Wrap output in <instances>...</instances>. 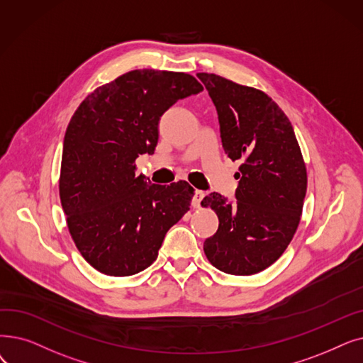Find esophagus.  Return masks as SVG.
<instances>
[{"instance_id": "obj_1", "label": "esophagus", "mask_w": 363, "mask_h": 363, "mask_svg": "<svg viewBox=\"0 0 363 363\" xmlns=\"http://www.w3.org/2000/svg\"><path fill=\"white\" fill-rule=\"evenodd\" d=\"M203 197H204V193L200 190H196V193L193 196V208H196V209L200 208V203H201Z\"/></svg>"}]
</instances>
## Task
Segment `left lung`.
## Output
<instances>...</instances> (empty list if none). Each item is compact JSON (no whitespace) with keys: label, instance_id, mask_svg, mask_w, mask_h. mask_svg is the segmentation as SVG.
<instances>
[{"label":"left lung","instance_id":"left-lung-1","mask_svg":"<svg viewBox=\"0 0 363 363\" xmlns=\"http://www.w3.org/2000/svg\"><path fill=\"white\" fill-rule=\"evenodd\" d=\"M197 77L216 106L225 154L242 162L238 200L212 193L201 201L219 219L218 231L204 240V255L227 274H257L281 257L301 219L307 191L301 148L269 94L216 74Z\"/></svg>","mask_w":363,"mask_h":363}]
</instances>
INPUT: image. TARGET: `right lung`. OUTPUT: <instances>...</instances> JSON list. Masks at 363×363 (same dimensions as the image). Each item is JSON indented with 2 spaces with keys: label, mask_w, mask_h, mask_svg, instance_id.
Listing matches in <instances>:
<instances>
[{
  "label": "right lung",
  "mask_w": 363,
  "mask_h": 363,
  "mask_svg": "<svg viewBox=\"0 0 363 363\" xmlns=\"http://www.w3.org/2000/svg\"><path fill=\"white\" fill-rule=\"evenodd\" d=\"M201 90L190 74L135 69L77 108L64 139L59 196L71 238L94 270L114 277L145 270L169 228L190 211V184L147 186L136 177V159L154 152L164 111Z\"/></svg>",
  "instance_id": "obj_1"
}]
</instances>
